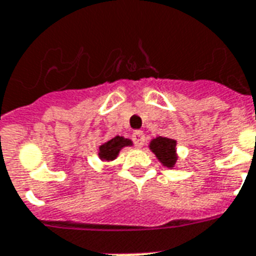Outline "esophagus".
Listing matches in <instances>:
<instances>
[{"label": "esophagus", "mask_w": 256, "mask_h": 256, "mask_svg": "<svg viewBox=\"0 0 256 256\" xmlns=\"http://www.w3.org/2000/svg\"><path fill=\"white\" fill-rule=\"evenodd\" d=\"M133 141L137 148H142L145 145V134L142 132H136L133 134Z\"/></svg>", "instance_id": "obj_1"}]
</instances>
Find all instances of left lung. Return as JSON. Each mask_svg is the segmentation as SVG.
Listing matches in <instances>:
<instances>
[{
  "mask_svg": "<svg viewBox=\"0 0 256 256\" xmlns=\"http://www.w3.org/2000/svg\"><path fill=\"white\" fill-rule=\"evenodd\" d=\"M149 149L154 153L158 162L166 168H174L178 162L176 153V141L172 138L156 137L149 144Z\"/></svg>",
  "mask_w": 256,
  "mask_h": 256,
  "instance_id": "1",
  "label": "left lung"
}]
</instances>
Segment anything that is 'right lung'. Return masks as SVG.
I'll return each mask as SVG.
<instances>
[{"label": "right lung", "instance_id": "obj_1", "mask_svg": "<svg viewBox=\"0 0 256 256\" xmlns=\"http://www.w3.org/2000/svg\"><path fill=\"white\" fill-rule=\"evenodd\" d=\"M133 145V141L128 140V138L120 137V136H116V137L111 138L108 141H106L104 144H102L99 146V157L102 162H112L118 157L119 152L122 150L124 146H132Z\"/></svg>", "mask_w": 256, "mask_h": 256}]
</instances>
